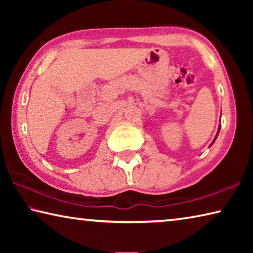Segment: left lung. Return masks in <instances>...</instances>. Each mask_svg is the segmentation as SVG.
I'll use <instances>...</instances> for the list:
<instances>
[{
  "mask_svg": "<svg viewBox=\"0 0 253 253\" xmlns=\"http://www.w3.org/2000/svg\"><path fill=\"white\" fill-rule=\"evenodd\" d=\"M221 126V125H220ZM220 126H219V129H217V132H216V136L215 137H214V139H213V142L211 143V145L214 143V142H215V139H216V137H217V135H219V132H220ZM211 145H210V146H211Z\"/></svg>",
  "mask_w": 253,
  "mask_h": 253,
  "instance_id": "1",
  "label": "left lung"
}]
</instances>
